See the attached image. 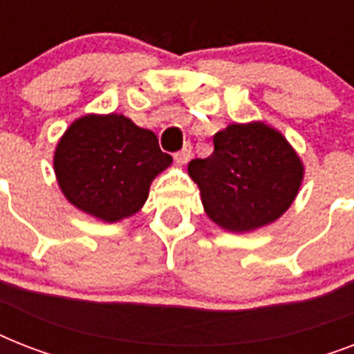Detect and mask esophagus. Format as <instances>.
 Listing matches in <instances>:
<instances>
[{"label":"esophagus","instance_id":"1","mask_svg":"<svg viewBox=\"0 0 354 354\" xmlns=\"http://www.w3.org/2000/svg\"><path fill=\"white\" fill-rule=\"evenodd\" d=\"M191 156H193V147H191V143H185L183 149L174 154V161H176V165H185L191 160Z\"/></svg>","mask_w":354,"mask_h":354}]
</instances>
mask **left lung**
<instances>
[{
  "mask_svg": "<svg viewBox=\"0 0 354 354\" xmlns=\"http://www.w3.org/2000/svg\"><path fill=\"white\" fill-rule=\"evenodd\" d=\"M215 150L187 171L211 221L244 233L272 224L292 205L303 163L285 136L261 121L230 124L213 136Z\"/></svg>",
  "mask_w": 354,
  "mask_h": 354,
  "instance_id": "1",
  "label": "left lung"
}]
</instances>
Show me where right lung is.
<instances>
[{
  "label": "right lung",
  "mask_w": 354,
  "mask_h": 354,
  "mask_svg": "<svg viewBox=\"0 0 354 354\" xmlns=\"http://www.w3.org/2000/svg\"><path fill=\"white\" fill-rule=\"evenodd\" d=\"M171 163L156 133L121 113H90L71 122L53 160L64 196L104 222L138 213L152 180Z\"/></svg>",
  "instance_id": "1"
}]
</instances>
